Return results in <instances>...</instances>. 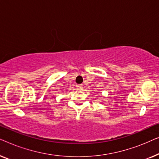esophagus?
I'll return each mask as SVG.
<instances>
[{
    "label": "esophagus",
    "instance_id": "obj_1",
    "mask_svg": "<svg viewBox=\"0 0 159 159\" xmlns=\"http://www.w3.org/2000/svg\"><path fill=\"white\" fill-rule=\"evenodd\" d=\"M76 87H77L76 88H77L78 90H82V89H83V86H82V84H77Z\"/></svg>",
    "mask_w": 159,
    "mask_h": 159
}]
</instances>
